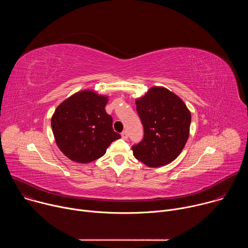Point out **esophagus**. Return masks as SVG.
Instances as JSON below:
<instances>
[{
	"instance_id": "obj_1",
	"label": "esophagus",
	"mask_w": 248,
	"mask_h": 248,
	"mask_svg": "<svg viewBox=\"0 0 248 248\" xmlns=\"http://www.w3.org/2000/svg\"><path fill=\"white\" fill-rule=\"evenodd\" d=\"M122 138L124 139V140H126V139L128 138V134H127V131H126V130H124V131L122 132Z\"/></svg>"
}]
</instances>
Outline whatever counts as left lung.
<instances>
[{"label":"left lung","instance_id":"1","mask_svg":"<svg viewBox=\"0 0 248 248\" xmlns=\"http://www.w3.org/2000/svg\"><path fill=\"white\" fill-rule=\"evenodd\" d=\"M135 104L144 137L132 147L133 156L150 168L170 164L186 144L190 111L178 95L162 86L151 87Z\"/></svg>","mask_w":248,"mask_h":248}]
</instances>
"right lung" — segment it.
<instances>
[{
	"label": "right lung",
	"mask_w": 248,
	"mask_h": 248,
	"mask_svg": "<svg viewBox=\"0 0 248 248\" xmlns=\"http://www.w3.org/2000/svg\"><path fill=\"white\" fill-rule=\"evenodd\" d=\"M109 97L94 90H81L62 101L55 110L51 125L62 154L80 164L101 158L121 135L113 129V119L106 113Z\"/></svg>",
	"instance_id": "1"
}]
</instances>
